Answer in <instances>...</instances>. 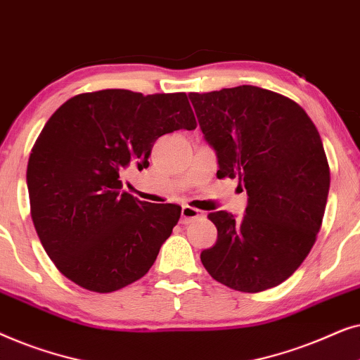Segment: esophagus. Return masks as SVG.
I'll use <instances>...</instances> for the list:
<instances>
[{"instance_id": "esophagus-1", "label": "esophagus", "mask_w": 360, "mask_h": 360, "mask_svg": "<svg viewBox=\"0 0 360 360\" xmlns=\"http://www.w3.org/2000/svg\"><path fill=\"white\" fill-rule=\"evenodd\" d=\"M201 216H203V213H201L200 210L191 208V206L185 205L184 208H181V224H188L191 221L201 218Z\"/></svg>"}]
</instances>
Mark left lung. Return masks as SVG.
<instances>
[{
	"label": "left lung",
	"instance_id": "8db88e82",
	"mask_svg": "<svg viewBox=\"0 0 360 360\" xmlns=\"http://www.w3.org/2000/svg\"><path fill=\"white\" fill-rule=\"evenodd\" d=\"M190 100L218 155V179H239L249 196L243 218L208 214L218 239L201 262L238 292L277 287L307 259L326 210L331 175L316 126L293 100L252 85Z\"/></svg>",
	"mask_w": 360,
	"mask_h": 360
}]
</instances>
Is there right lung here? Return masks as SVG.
<instances>
[{
  "mask_svg": "<svg viewBox=\"0 0 360 360\" xmlns=\"http://www.w3.org/2000/svg\"><path fill=\"white\" fill-rule=\"evenodd\" d=\"M196 127L185 93H82L46 122L27 162L34 228L58 272L96 293L149 272L180 206L122 191L129 167L147 169L154 142Z\"/></svg>",
  "mask_w": 360,
  "mask_h": 360,
  "instance_id": "obj_1",
  "label": "right lung"
}]
</instances>
